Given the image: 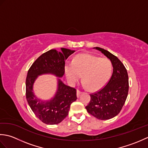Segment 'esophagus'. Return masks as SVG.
<instances>
[{
    "label": "esophagus",
    "instance_id": "esophagus-1",
    "mask_svg": "<svg viewBox=\"0 0 148 148\" xmlns=\"http://www.w3.org/2000/svg\"><path fill=\"white\" fill-rule=\"evenodd\" d=\"M82 93L81 92V91H79V90H77V97H78V98H79V96H80V94Z\"/></svg>",
    "mask_w": 148,
    "mask_h": 148
}]
</instances>
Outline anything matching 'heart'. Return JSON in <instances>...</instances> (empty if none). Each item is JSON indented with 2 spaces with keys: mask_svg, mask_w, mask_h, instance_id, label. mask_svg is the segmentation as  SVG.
Returning <instances> with one entry per match:
<instances>
[{
  "mask_svg": "<svg viewBox=\"0 0 148 148\" xmlns=\"http://www.w3.org/2000/svg\"><path fill=\"white\" fill-rule=\"evenodd\" d=\"M112 65L109 59L87 53L76 56L72 63L65 65V73L71 84H76L82 75L83 86L90 90L101 88L111 76Z\"/></svg>",
  "mask_w": 148,
  "mask_h": 148,
  "instance_id": "1",
  "label": "heart"
}]
</instances>
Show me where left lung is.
<instances>
[{"label":"left lung","instance_id":"8db88e82","mask_svg":"<svg viewBox=\"0 0 148 148\" xmlns=\"http://www.w3.org/2000/svg\"><path fill=\"white\" fill-rule=\"evenodd\" d=\"M111 62L113 72L106 86L90 95V102L85 108L94 117L106 120L115 117L121 110L128 92V76L122 62L107 50L95 47Z\"/></svg>","mask_w":148,"mask_h":148}]
</instances>
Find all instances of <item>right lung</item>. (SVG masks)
<instances>
[{
	"label": "right lung",
	"instance_id": "obj_1",
	"mask_svg": "<svg viewBox=\"0 0 148 148\" xmlns=\"http://www.w3.org/2000/svg\"><path fill=\"white\" fill-rule=\"evenodd\" d=\"M74 50L61 48V52L51 49L40 55L29 69L26 78V97L32 111L47 125H56L68 115L71 103L77 99L76 90L66 85L58 78L55 96L41 100L34 95L33 86L36 79L42 74H53L62 77L65 73V60Z\"/></svg>",
	"mask_w": 148,
	"mask_h": 148
}]
</instances>
